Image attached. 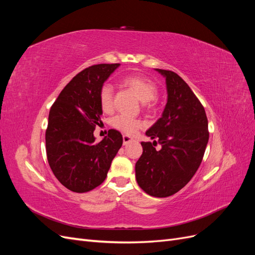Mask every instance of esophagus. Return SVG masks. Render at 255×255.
I'll return each mask as SVG.
<instances>
[{
    "label": "esophagus",
    "mask_w": 255,
    "mask_h": 255,
    "mask_svg": "<svg viewBox=\"0 0 255 255\" xmlns=\"http://www.w3.org/2000/svg\"><path fill=\"white\" fill-rule=\"evenodd\" d=\"M133 139L132 138H130L129 136H128V135H123V144H128V143H129L130 141H132Z\"/></svg>",
    "instance_id": "obj_1"
}]
</instances>
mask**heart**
<instances>
[{
  "mask_svg": "<svg viewBox=\"0 0 255 255\" xmlns=\"http://www.w3.org/2000/svg\"><path fill=\"white\" fill-rule=\"evenodd\" d=\"M126 87L129 88L142 101V106L146 112H152L156 106L155 98L157 96V86L153 81L138 74H129L121 80ZM99 104L104 113H111L114 109V89L110 84H104L99 90ZM111 126L119 132L133 135L143 127V123L129 118L128 116L118 115L111 120Z\"/></svg>",
  "mask_w": 255,
  "mask_h": 255,
  "instance_id": "1",
  "label": "heart"
}]
</instances>
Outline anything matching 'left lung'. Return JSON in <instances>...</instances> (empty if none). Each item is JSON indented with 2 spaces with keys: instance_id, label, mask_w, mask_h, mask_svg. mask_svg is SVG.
I'll return each mask as SVG.
<instances>
[{
  "instance_id": "1",
  "label": "left lung",
  "mask_w": 255,
  "mask_h": 255,
  "mask_svg": "<svg viewBox=\"0 0 255 255\" xmlns=\"http://www.w3.org/2000/svg\"><path fill=\"white\" fill-rule=\"evenodd\" d=\"M166 78L168 101L163 116L146 130L152 142H141L142 154L135 165L136 181L152 197L174 195L195 175L208 142L205 110L180 75L157 69ZM161 145L157 151L153 145Z\"/></svg>"
}]
</instances>
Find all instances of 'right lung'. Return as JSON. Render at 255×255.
Segmentation results:
<instances>
[{"instance_id": "1", "label": "right lung", "mask_w": 255, "mask_h": 255, "mask_svg": "<svg viewBox=\"0 0 255 255\" xmlns=\"http://www.w3.org/2000/svg\"><path fill=\"white\" fill-rule=\"evenodd\" d=\"M120 64L90 66L76 74L53 103L45 149L56 179L74 192H87L101 185L122 145L116 129L100 142L94 130L101 123L99 90Z\"/></svg>"}]
</instances>
